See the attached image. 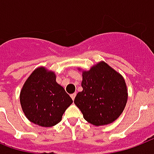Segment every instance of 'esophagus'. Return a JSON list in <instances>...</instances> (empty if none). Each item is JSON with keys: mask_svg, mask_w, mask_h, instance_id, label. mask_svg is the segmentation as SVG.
<instances>
[{"mask_svg": "<svg viewBox=\"0 0 154 154\" xmlns=\"http://www.w3.org/2000/svg\"><path fill=\"white\" fill-rule=\"evenodd\" d=\"M75 96H76V93H74V94H70V97H71V98H72L73 100L75 99Z\"/></svg>", "mask_w": 154, "mask_h": 154, "instance_id": "esophagus-1", "label": "esophagus"}]
</instances>
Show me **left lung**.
<instances>
[{"label": "left lung", "instance_id": "1", "mask_svg": "<svg viewBox=\"0 0 154 154\" xmlns=\"http://www.w3.org/2000/svg\"><path fill=\"white\" fill-rule=\"evenodd\" d=\"M83 91L74 103L84 118L94 125L111 124L118 118L126 105L128 93L122 75L104 61L82 74Z\"/></svg>", "mask_w": 154, "mask_h": 154}]
</instances>
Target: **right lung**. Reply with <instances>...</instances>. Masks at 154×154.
Masks as SVG:
<instances>
[{
    "instance_id": "1",
    "label": "right lung",
    "mask_w": 154,
    "mask_h": 154,
    "mask_svg": "<svg viewBox=\"0 0 154 154\" xmlns=\"http://www.w3.org/2000/svg\"><path fill=\"white\" fill-rule=\"evenodd\" d=\"M20 104L30 122L51 127L61 121L62 115L73 103L64 88L56 81V75L44 67L34 69L20 92Z\"/></svg>"
}]
</instances>
